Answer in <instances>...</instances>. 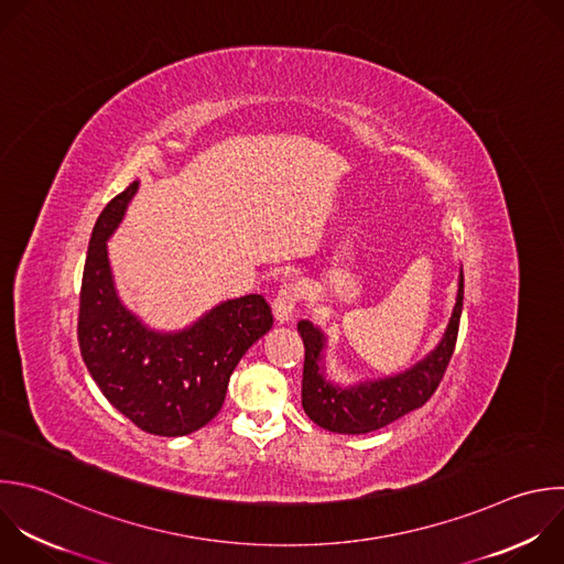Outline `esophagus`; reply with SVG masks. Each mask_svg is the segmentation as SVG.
<instances>
[{"instance_id":"esophagus-1","label":"esophagus","mask_w":564,"mask_h":564,"mask_svg":"<svg viewBox=\"0 0 564 564\" xmlns=\"http://www.w3.org/2000/svg\"><path fill=\"white\" fill-rule=\"evenodd\" d=\"M301 294H299V288L294 283H283L276 299H274V318L279 323H288L296 310V303H299Z\"/></svg>"}]
</instances>
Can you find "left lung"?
Returning a JSON list of instances; mask_svg holds the SVG:
<instances>
[{
  "instance_id": "left-lung-1",
  "label": "left lung",
  "mask_w": 564,
  "mask_h": 564,
  "mask_svg": "<svg viewBox=\"0 0 564 564\" xmlns=\"http://www.w3.org/2000/svg\"><path fill=\"white\" fill-rule=\"evenodd\" d=\"M463 281L460 270L456 305L438 345L410 369L377 381H365L349 388L327 381L323 365L325 334L310 321H299L296 327L305 345L301 403L310 421L336 434H367L423 408L443 381V373L454 354L463 312Z\"/></svg>"
}]
</instances>
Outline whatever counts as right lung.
<instances>
[{
    "label": "right lung",
    "instance_id": "obj_1",
    "mask_svg": "<svg viewBox=\"0 0 564 564\" xmlns=\"http://www.w3.org/2000/svg\"><path fill=\"white\" fill-rule=\"evenodd\" d=\"M139 181L99 215L79 294V349L108 403L154 436H185L208 425L226 401L241 356L272 327L261 294L224 301L191 327L150 329L117 296L108 246Z\"/></svg>",
    "mask_w": 564,
    "mask_h": 564
}]
</instances>
